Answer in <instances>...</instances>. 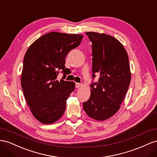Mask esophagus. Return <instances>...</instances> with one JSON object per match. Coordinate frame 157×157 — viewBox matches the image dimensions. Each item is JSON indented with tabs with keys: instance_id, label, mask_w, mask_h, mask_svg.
<instances>
[{
	"instance_id": "34e87169",
	"label": "esophagus",
	"mask_w": 157,
	"mask_h": 157,
	"mask_svg": "<svg viewBox=\"0 0 157 157\" xmlns=\"http://www.w3.org/2000/svg\"><path fill=\"white\" fill-rule=\"evenodd\" d=\"M75 86L76 88H80V87L82 86V83H75Z\"/></svg>"
}]
</instances>
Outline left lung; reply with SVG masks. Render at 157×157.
I'll return each mask as SVG.
<instances>
[{
	"mask_svg": "<svg viewBox=\"0 0 157 157\" xmlns=\"http://www.w3.org/2000/svg\"><path fill=\"white\" fill-rule=\"evenodd\" d=\"M92 43V76L100 75L98 82L91 84V95L83 103L86 114L98 121L110 118L118 112L131 81L126 49L111 35L86 32Z\"/></svg>",
	"mask_w": 157,
	"mask_h": 157,
	"instance_id": "left-lung-1",
	"label": "left lung"
}]
</instances>
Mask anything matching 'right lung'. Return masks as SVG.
<instances>
[{"label": "right lung", "mask_w": 157, "mask_h": 157, "mask_svg": "<svg viewBox=\"0 0 157 157\" xmlns=\"http://www.w3.org/2000/svg\"><path fill=\"white\" fill-rule=\"evenodd\" d=\"M83 37L53 31L37 39L27 50L21 86L27 104L40 122L52 124L63 115L75 83L56 78L60 71L66 74V56L79 45Z\"/></svg>", "instance_id": "obj_1"}]
</instances>
